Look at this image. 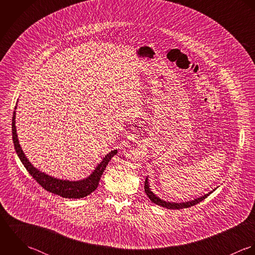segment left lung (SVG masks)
<instances>
[{
	"instance_id": "left-lung-1",
	"label": "left lung",
	"mask_w": 255,
	"mask_h": 255,
	"mask_svg": "<svg viewBox=\"0 0 255 255\" xmlns=\"http://www.w3.org/2000/svg\"><path fill=\"white\" fill-rule=\"evenodd\" d=\"M148 177L146 178L145 180V192L147 194V196L150 198V200L153 202V203L156 204L160 207H163V208H166V209H183V208H189L191 206H194L196 204L200 203L201 201H203L205 198H207V196H209V194H211L213 191H215V189L211 192H209L208 194H205L202 197H199V198H196L192 201H187V202H182V203H173V202H166L160 198H158L155 194H153L150 188V185H149V182H148Z\"/></svg>"
}]
</instances>
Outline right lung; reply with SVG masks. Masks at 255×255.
<instances>
[{"label":"right lung","instance_id":"right-lung-1","mask_svg":"<svg viewBox=\"0 0 255 255\" xmlns=\"http://www.w3.org/2000/svg\"><path fill=\"white\" fill-rule=\"evenodd\" d=\"M16 106L14 107V109ZM11 131H12V141L14 145L15 152L17 153V156L19 157L20 161L26 168V170L29 172V174L38 182L45 190L51 192L53 194H56L58 196H61L63 198H72V199H79L86 197L90 195L92 192H94L98 186L100 179L102 177V173L108 164L109 160L113 155L117 153V150L111 151L107 153L102 158L101 163L96 167V169L93 171V173L88 176L85 179L78 180V181H70V180H63L58 179L55 177H52L50 175L41 172L36 167H34L29 160L26 158L25 154L22 152L20 145L18 143L16 129H15V110L13 111L12 115V122H11Z\"/></svg>","mask_w":255,"mask_h":255}]
</instances>
